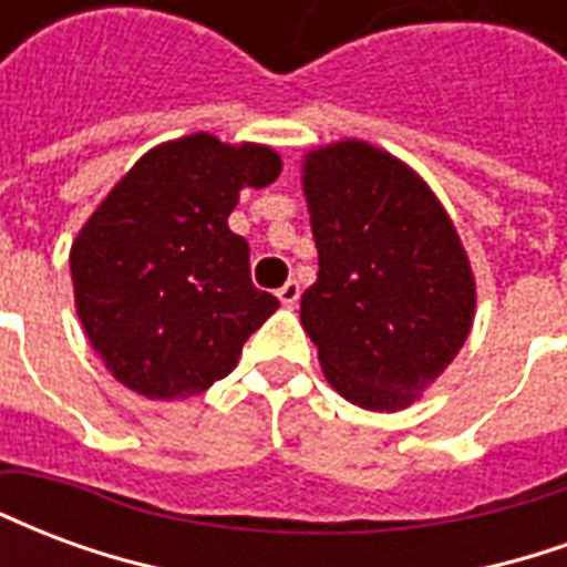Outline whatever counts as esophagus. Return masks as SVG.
Returning <instances> with one entry per match:
<instances>
[{"label": "esophagus", "instance_id": "esophagus-1", "mask_svg": "<svg viewBox=\"0 0 567 567\" xmlns=\"http://www.w3.org/2000/svg\"><path fill=\"white\" fill-rule=\"evenodd\" d=\"M276 297L282 300V307H295L297 300H300V282H295V279H288V282L276 291Z\"/></svg>", "mask_w": 567, "mask_h": 567}]
</instances>
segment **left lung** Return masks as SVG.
Listing matches in <instances>:
<instances>
[{
  "instance_id": "obj_1",
  "label": "left lung",
  "mask_w": 567,
  "mask_h": 567,
  "mask_svg": "<svg viewBox=\"0 0 567 567\" xmlns=\"http://www.w3.org/2000/svg\"><path fill=\"white\" fill-rule=\"evenodd\" d=\"M303 194L319 279L300 324L346 401L394 413L450 368L476 288L455 224L406 163L361 140L309 151Z\"/></svg>"
}]
</instances>
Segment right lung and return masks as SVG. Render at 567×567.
<instances>
[{"label": "right lung", "mask_w": 567, "mask_h": 567, "mask_svg": "<svg viewBox=\"0 0 567 567\" xmlns=\"http://www.w3.org/2000/svg\"><path fill=\"white\" fill-rule=\"evenodd\" d=\"M282 173L267 145L190 133L142 154L81 227L75 309L109 373L148 401L224 380L279 309L251 285L248 243L227 227L243 187Z\"/></svg>", "instance_id": "add662e5"}]
</instances>
